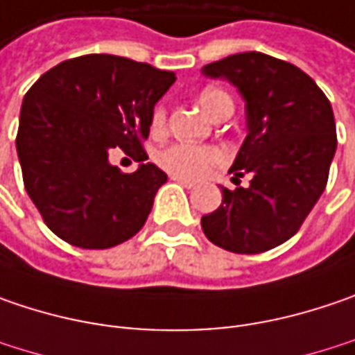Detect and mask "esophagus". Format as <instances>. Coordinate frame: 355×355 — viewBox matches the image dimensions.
Here are the masks:
<instances>
[{"label": "esophagus", "instance_id": "esophagus-1", "mask_svg": "<svg viewBox=\"0 0 355 355\" xmlns=\"http://www.w3.org/2000/svg\"><path fill=\"white\" fill-rule=\"evenodd\" d=\"M171 178H173L175 182H180V184H182V187H187V189H193V187H197V180H193V178L178 177V175H171Z\"/></svg>", "mask_w": 355, "mask_h": 355}]
</instances>
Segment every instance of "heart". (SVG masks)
Wrapping results in <instances>:
<instances>
[{"instance_id": "b5f03b06", "label": "heart", "mask_w": 355, "mask_h": 355, "mask_svg": "<svg viewBox=\"0 0 355 355\" xmlns=\"http://www.w3.org/2000/svg\"><path fill=\"white\" fill-rule=\"evenodd\" d=\"M229 96L225 94L219 88H205L198 94V104L200 108L209 116H213V112L217 110L223 100H227ZM231 100V98H229ZM166 122V112L160 106L155 110L153 116V128L160 130ZM158 164L162 168H166L168 173L178 175V177H205L215 164H220L225 160V155L220 148L215 146H202V144H189V142H177L164 150L158 153Z\"/></svg>"}]
</instances>
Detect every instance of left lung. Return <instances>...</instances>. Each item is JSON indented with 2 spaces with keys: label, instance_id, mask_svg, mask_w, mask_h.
Instances as JSON below:
<instances>
[{
  "label": "left lung",
  "instance_id": "1",
  "mask_svg": "<svg viewBox=\"0 0 355 355\" xmlns=\"http://www.w3.org/2000/svg\"><path fill=\"white\" fill-rule=\"evenodd\" d=\"M231 82L245 102L247 136L229 173L251 175L247 189L220 184L223 202L200 227L220 249L255 255L291 239L327 184L336 120L320 86L297 66L261 52L202 66Z\"/></svg>",
  "mask_w": 355,
  "mask_h": 355
}]
</instances>
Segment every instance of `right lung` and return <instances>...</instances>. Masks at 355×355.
I'll list each match as a JSON object with an SVG mask.
<instances>
[{
    "instance_id": "right-lung-1",
    "label": "right lung",
    "mask_w": 355,
    "mask_h": 355,
    "mask_svg": "<svg viewBox=\"0 0 355 355\" xmlns=\"http://www.w3.org/2000/svg\"><path fill=\"white\" fill-rule=\"evenodd\" d=\"M175 72L110 53L66 60L24 98L15 148L26 191L53 233L82 249H110L142 229L166 173L144 162L140 138ZM120 146L141 164H110Z\"/></svg>"
}]
</instances>
